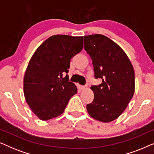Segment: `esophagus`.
<instances>
[{
    "label": "esophagus",
    "instance_id": "1",
    "mask_svg": "<svg viewBox=\"0 0 154 154\" xmlns=\"http://www.w3.org/2000/svg\"><path fill=\"white\" fill-rule=\"evenodd\" d=\"M81 88L82 90H85L88 89V85H83V86H81Z\"/></svg>",
    "mask_w": 154,
    "mask_h": 154
}]
</instances>
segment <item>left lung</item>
<instances>
[{"instance_id": "obj_1", "label": "left lung", "mask_w": 154, "mask_h": 154, "mask_svg": "<svg viewBox=\"0 0 154 154\" xmlns=\"http://www.w3.org/2000/svg\"><path fill=\"white\" fill-rule=\"evenodd\" d=\"M83 40L84 48L92 60L94 77L102 80L90 88L94 100L86 108L92 118L109 123L121 115L133 97V66L123 49L108 37L94 34Z\"/></svg>"}]
</instances>
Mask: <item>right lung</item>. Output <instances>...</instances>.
Instances as JSON below:
<instances>
[{
    "instance_id": "add662e5",
    "label": "right lung",
    "mask_w": 154,
    "mask_h": 154,
    "mask_svg": "<svg viewBox=\"0 0 154 154\" xmlns=\"http://www.w3.org/2000/svg\"><path fill=\"white\" fill-rule=\"evenodd\" d=\"M83 48V36L54 35L31 57L24 77V94L29 107L42 121L60 116L77 93L68 75H63L69 72L71 59Z\"/></svg>"
}]
</instances>
